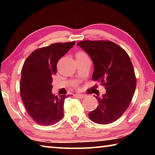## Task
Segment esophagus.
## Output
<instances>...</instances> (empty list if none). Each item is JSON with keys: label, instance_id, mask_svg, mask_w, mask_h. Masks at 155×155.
<instances>
[{"label": "esophagus", "instance_id": "esophagus-1", "mask_svg": "<svg viewBox=\"0 0 155 155\" xmlns=\"http://www.w3.org/2000/svg\"><path fill=\"white\" fill-rule=\"evenodd\" d=\"M76 96L78 97V98H86V97H87V96L85 95V94H76Z\"/></svg>", "mask_w": 155, "mask_h": 155}]
</instances>
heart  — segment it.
Listing matches in <instances>:
<instances>
[{
    "instance_id": "b5f03b06",
    "label": "heart",
    "mask_w": 155,
    "mask_h": 155,
    "mask_svg": "<svg viewBox=\"0 0 155 155\" xmlns=\"http://www.w3.org/2000/svg\"><path fill=\"white\" fill-rule=\"evenodd\" d=\"M87 56V54H86L85 52H82V51H79L78 52L77 54H76V57H77V58H78V57H85Z\"/></svg>"
}]
</instances>
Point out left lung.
Masks as SVG:
<instances>
[{"label":"left lung","instance_id":"8db88e82","mask_svg":"<svg viewBox=\"0 0 155 155\" xmlns=\"http://www.w3.org/2000/svg\"><path fill=\"white\" fill-rule=\"evenodd\" d=\"M77 45L90 55L94 65L92 79L104 86L106 93L97 108L89 113L94 122L107 124L117 120L129 106L136 87L134 68L124 49L111 41H81Z\"/></svg>","mask_w":155,"mask_h":155}]
</instances>
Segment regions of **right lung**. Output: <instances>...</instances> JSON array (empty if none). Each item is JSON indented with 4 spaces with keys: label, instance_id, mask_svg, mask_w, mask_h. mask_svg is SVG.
<instances>
[{
    "label": "right lung",
    "instance_id": "add662e5",
    "mask_svg": "<svg viewBox=\"0 0 155 155\" xmlns=\"http://www.w3.org/2000/svg\"><path fill=\"white\" fill-rule=\"evenodd\" d=\"M75 41L55 43L33 51L25 60L21 71L20 96L28 115L35 123L51 126L64 117L65 95L52 93V76L57 64Z\"/></svg>",
    "mask_w": 155,
    "mask_h": 155
}]
</instances>
